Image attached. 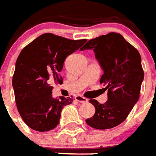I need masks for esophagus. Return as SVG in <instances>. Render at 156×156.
<instances>
[{
    "mask_svg": "<svg viewBox=\"0 0 156 156\" xmlns=\"http://www.w3.org/2000/svg\"><path fill=\"white\" fill-rule=\"evenodd\" d=\"M75 100L77 101H79V102H81V103H86L88 101L87 98H85L83 97H82L81 95H77L75 97Z\"/></svg>",
    "mask_w": 156,
    "mask_h": 156,
    "instance_id": "esophagus-1",
    "label": "esophagus"
}]
</instances>
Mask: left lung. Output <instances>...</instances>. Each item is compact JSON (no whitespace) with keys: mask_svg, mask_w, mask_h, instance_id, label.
<instances>
[{"mask_svg":"<svg viewBox=\"0 0 156 156\" xmlns=\"http://www.w3.org/2000/svg\"><path fill=\"white\" fill-rule=\"evenodd\" d=\"M86 49L95 53L103 70L100 83L107 86L108 95L103 104L90 99L96 112L86 122L98 130L111 129L126 119L139 99L144 79L140 55L122 34L115 32L90 40L81 50Z\"/></svg>","mask_w":156,"mask_h":156,"instance_id":"left-lung-1","label":"left lung"}]
</instances>
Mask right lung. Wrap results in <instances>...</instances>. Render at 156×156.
Here are the masks:
<instances>
[{
	"label": "right lung",
	"mask_w": 156,
	"mask_h": 156,
	"mask_svg": "<svg viewBox=\"0 0 156 156\" xmlns=\"http://www.w3.org/2000/svg\"><path fill=\"white\" fill-rule=\"evenodd\" d=\"M86 41L47 33L21 50L16 63L12 86L18 112L29 127L44 132L59 123L63 107L71 104L73 99L53 98V84L63 83L59 73L65 58Z\"/></svg>",
	"instance_id": "obj_1"
}]
</instances>
